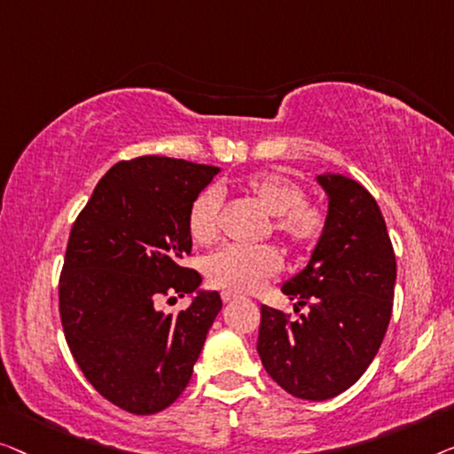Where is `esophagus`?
I'll list each match as a JSON object with an SVG mask.
<instances>
[{
    "instance_id": "obj_1",
    "label": "esophagus",
    "mask_w": 454,
    "mask_h": 454,
    "mask_svg": "<svg viewBox=\"0 0 454 454\" xmlns=\"http://www.w3.org/2000/svg\"><path fill=\"white\" fill-rule=\"evenodd\" d=\"M236 298H239V294L222 292V300H224V302H232V300H236Z\"/></svg>"
}]
</instances>
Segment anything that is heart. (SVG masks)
I'll use <instances>...</instances> for the list:
<instances>
[{
    "mask_svg": "<svg viewBox=\"0 0 454 454\" xmlns=\"http://www.w3.org/2000/svg\"><path fill=\"white\" fill-rule=\"evenodd\" d=\"M239 189L273 215V232L296 251H309L321 240L327 215L315 203L304 201L302 189L278 172H254L242 178ZM222 200L215 189L195 197L187 214V228L193 242L209 245L220 234ZM282 270V254L273 247L228 245L206 259V276L215 288L228 292H253L267 278Z\"/></svg>",
    "mask_w": 454,
    "mask_h": 454,
    "instance_id": "heart-1",
    "label": "heart"
}]
</instances>
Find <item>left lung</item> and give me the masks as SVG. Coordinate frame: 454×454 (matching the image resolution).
Here are the masks:
<instances>
[{
    "mask_svg": "<svg viewBox=\"0 0 454 454\" xmlns=\"http://www.w3.org/2000/svg\"><path fill=\"white\" fill-rule=\"evenodd\" d=\"M327 226L309 265L282 286L306 315L261 306L257 352L267 374L298 399L325 401L354 385L391 321L397 261L379 203L343 175H318ZM296 306V309H298Z\"/></svg>",
    "mask_w": 454,
    "mask_h": 454,
    "instance_id": "left-lung-1",
    "label": "left lung"
}]
</instances>
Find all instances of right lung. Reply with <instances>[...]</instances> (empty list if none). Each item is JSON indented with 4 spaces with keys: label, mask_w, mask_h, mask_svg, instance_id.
<instances>
[{
    "label": "right lung",
    "mask_w": 454,
    "mask_h": 454,
    "mask_svg": "<svg viewBox=\"0 0 454 454\" xmlns=\"http://www.w3.org/2000/svg\"><path fill=\"white\" fill-rule=\"evenodd\" d=\"M218 172L166 156L117 162L69 232L59 278L69 352L102 397L136 416L175 403L222 309L220 294L197 290L201 276L183 265L189 207ZM193 291L176 316L157 309Z\"/></svg>",
    "instance_id": "add662e5"
}]
</instances>
